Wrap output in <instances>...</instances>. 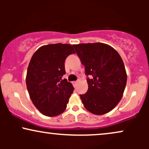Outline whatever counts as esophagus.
<instances>
[{
  "label": "esophagus",
  "mask_w": 149,
  "mask_h": 149,
  "mask_svg": "<svg viewBox=\"0 0 149 149\" xmlns=\"http://www.w3.org/2000/svg\"><path fill=\"white\" fill-rule=\"evenodd\" d=\"M77 83H78V81H73V85H74V86H76Z\"/></svg>",
  "instance_id": "34e87169"
}]
</instances>
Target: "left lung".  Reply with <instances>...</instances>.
I'll list each match as a JSON object with an SVG mask.
<instances>
[{"mask_svg": "<svg viewBox=\"0 0 149 149\" xmlns=\"http://www.w3.org/2000/svg\"><path fill=\"white\" fill-rule=\"evenodd\" d=\"M84 65L88 90L80 95L85 109L95 115L111 111L122 98L127 74L122 58L115 49L102 42L73 45Z\"/></svg>", "mask_w": 149, "mask_h": 149, "instance_id": "8db88e82", "label": "left lung"}]
</instances>
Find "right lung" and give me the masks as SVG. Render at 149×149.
Here are the masks:
<instances>
[{
  "instance_id": "add662e5",
  "label": "right lung",
  "mask_w": 149,
  "mask_h": 149,
  "mask_svg": "<svg viewBox=\"0 0 149 149\" xmlns=\"http://www.w3.org/2000/svg\"><path fill=\"white\" fill-rule=\"evenodd\" d=\"M74 53L69 44H49L38 49L31 59L26 78L27 90L34 106L43 115L57 116L66 109L74 88L63 79L64 61Z\"/></svg>"
}]
</instances>
